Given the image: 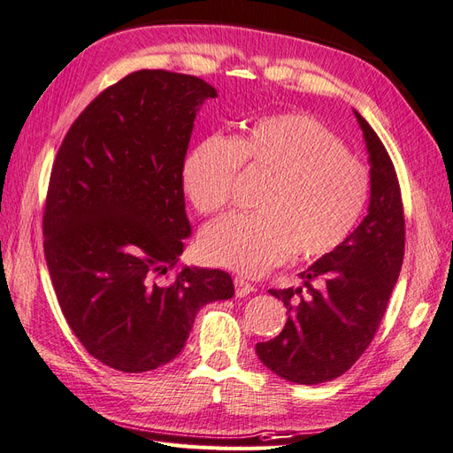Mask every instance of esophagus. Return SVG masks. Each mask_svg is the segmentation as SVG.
<instances>
[{"mask_svg": "<svg viewBox=\"0 0 453 453\" xmlns=\"http://www.w3.org/2000/svg\"><path fill=\"white\" fill-rule=\"evenodd\" d=\"M234 288H236V296L238 297H244V296H248L251 292H256V288H253V284H250L246 279H242V277L234 279Z\"/></svg>", "mask_w": 453, "mask_h": 453, "instance_id": "1", "label": "esophagus"}]
</instances>
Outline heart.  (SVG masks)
Segmentation results:
<instances>
[{
	"mask_svg": "<svg viewBox=\"0 0 453 453\" xmlns=\"http://www.w3.org/2000/svg\"><path fill=\"white\" fill-rule=\"evenodd\" d=\"M238 167L267 184L257 213L228 215L203 228L207 263L261 274L286 259H317L344 242L367 205L369 173L310 115L263 117L230 140L205 138L186 153L182 188L202 215L223 211Z\"/></svg>",
	"mask_w": 453,
	"mask_h": 453,
	"instance_id": "b5f03b06",
	"label": "heart"
}]
</instances>
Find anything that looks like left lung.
I'll return each instance as SVG.
<instances>
[{
	"instance_id": "left-lung-1",
	"label": "left lung",
	"mask_w": 453,
	"mask_h": 453,
	"mask_svg": "<svg viewBox=\"0 0 453 453\" xmlns=\"http://www.w3.org/2000/svg\"><path fill=\"white\" fill-rule=\"evenodd\" d=\"M354 115L371 165L367 215L334 251L300 273L305 296L302 286L269 290L284 302L288 321L277 338L256 346L265 367L296 384L328 382L354 365L377 333L403 263L398 176L377 132Z\"/></svg>"
}]
</instances>
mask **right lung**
<instances>
[{"instance_id":"right-lung-1","label":"right lung","mask_w":453,"mask_h":453,"mask_svg":"<svg viewBox=\"0 0 453 453\" xmlns=\"http://www.w3.org/2000/svg\"><path fill=\"white\" fill-rule=\"evenodd\" d=\"M217 90L190 74L138 71L74 120L55 157L43 251L61 311L104 365L143 372L180 354L197 311L234 296L230 274L182 267L190 223L180 180L194 119Z\"/></svg>"}]
</instances>
